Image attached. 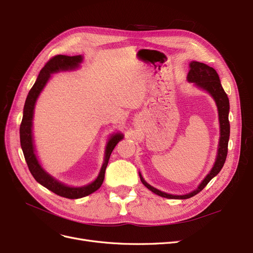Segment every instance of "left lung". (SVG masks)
Instances as JSON below:
<instances>
[{"instance_id": "1", "label": "left lung", "mask_w": 253, "mask_h": 253, "mask_svg": "<svg viewBox=\"0 0 253 253\" xmlns=\"http://www.w3.org/2000/svg\"><path fill=\"white\" fill-rule=\"evenodd\" d=\"M190 72L188 75V80L190 82H194L196 85L208 90L212 98L214 99L218 106L219 111V121H220V143H219V149H218V155L216 163H214L211 173L205 177L204 180L201 182V184L198 186V189L186 195L182 196H175L164 193L160 190H157L150 184H148L142 175L139 174L141 177V181L143 184L148 188L153 193L157 194L158 196H162L165 198H170V199H188L193 197L196 194L201 192L208 183L216 176L223 168L224 163L226 161L227 151H228V139H229V133H230V126H229V121H228V112H229V100L226 95V92L224 91L221 82L219 79L218 74L216 70H213L211 67L209 65L198 62V61H192L190 63Z\"/></svg>"}]
</instances>
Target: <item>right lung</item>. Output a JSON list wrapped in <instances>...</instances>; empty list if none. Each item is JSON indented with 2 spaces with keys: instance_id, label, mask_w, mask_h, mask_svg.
<instances>
[{
  "instance_id": "obj_1",
  "label": "right lung",
  "mask_w": 253,
  "mask_h": 253,
  "mask_svg": "<svg viewBox=\"0 0 253 253\" xmlns=\"http://www.w3.org/2000/svg\"><path fill=\"white\" fill-rule=\"evenodd\" d=\"M82 61V56H65V55H56L52 57L48 62L44 64V67L40 72L39 77H37L34 85L28 93L25 106H24V115L23 120L20 126V138H21V146L23 149V153L25 156L26 163L28 168L35 178L37 182H40L44 188L52 191L56 195L61 196L64 198L69 199H78L85 197L89 194L96 192L103 183L105 176V170L108 164V160L110 154L114 150L116 145L123 138V135L117 133L112 135L108 141L106 147V153H105V161L103 164L100 174L98 178L86 186H82V188H70V186L64 185L58 182L49 174H46L39 164V161L34 154V147L32 142V119H33V110L34 105L37 97L41 93L42 89L45 85L46 81L49 80L51 74L58 72V71H65V70H72L77 68L79 63Z\"/></svg>"
}]
</instances>
